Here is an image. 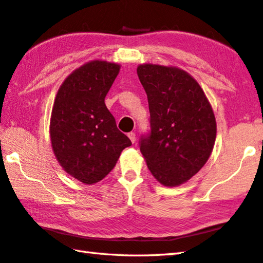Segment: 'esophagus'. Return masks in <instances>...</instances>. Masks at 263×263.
<instances>
[{"instance_id": "34e87169", "label": "esophagus", "mask_w": 263, "mask_h": 263, "mask_svg": "<svg viewBox=\"0 0 263 263\" xmlns=\"http://www.w3.org/2000/svg\"><path fill=\"white\" fill-rule=\"evenodd\" d=\"M128 137H129V139H130V141L133 142V143H135V141H136V134H135V133H129V134H128Z\"/></svg>"}]
</instances>
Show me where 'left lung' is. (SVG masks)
I'll use <instances>...</instances> for the list:
<instances>
[{
    "label": "left lung",
    "mask_w": 263,
    "mask_h": 263,
    "mask_svg": "<svg viewBox=\"0 0 263 263\" xmlns=\"http://www.w3.org/2000/svg\"><path fill=\"white\" fill-rule=\"evenodd\" d=\"M141 84L148 96L150 133L140 150L153 176L174 187L204 166L216 140V119L202 87L176 67L140 64Z\"/></svg>",
    "instance_id": "8db88e82"
}]
</instances>
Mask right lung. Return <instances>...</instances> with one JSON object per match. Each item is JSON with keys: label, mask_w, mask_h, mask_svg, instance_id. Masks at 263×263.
I'll return each instance as SVG.
<instances>
[{"label": "right lung", "mask_w": 263, "mask_h": 263, "mask_svg": "<svg viewBox=\"0 0 263 263\" xmlns=\"http://www.w3.org/2000/svg\"><path fill=\"white\" fill-rule=\"evenodd\" d=\"M119 70L117 63L87 62L64 80L55 97L49 126L54 155L64 171L86 185L103 180L132 145L105 105Z\"/></svg>", "instance_id": "obj_1"}]
</instances>
